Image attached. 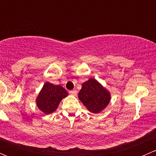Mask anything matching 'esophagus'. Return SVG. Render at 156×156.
Wrapping results in <instances>:
<instances>
[{
	"label": "esophagus",
	"instance_id": "obj_1",
	"mask_svg": "<svg viewBox=\"0 0 156 156\" xmlns=\"http://www.w3.org/2000/svg\"><path fill=\"white\" fill-rule=\"evenodd\" d=\"M69 94L72 96H76L77 95V91L75 90H73L69 91Z\"/></svg>",
	"mask_w": 156,
	"mask_h": 156
}]
</instances>
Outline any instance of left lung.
I'll use <instances>...</instances> for the list:
<instances>
[{"mask_svg": "<svg viewBox=\"0 0 156 156\" xmlns=\"http://www.w3.org/2000/svg\"><path fill=\"white\" fill-rule=\"evenodd\" d=\"M78 98L90 112L100 113L108 106L111 95L97 80L90 78L82 84Z\"/></svg>", "mask_w": 156, "mask_h": 156, "instance_id": "1", "label": "left lung"}]
</instances>
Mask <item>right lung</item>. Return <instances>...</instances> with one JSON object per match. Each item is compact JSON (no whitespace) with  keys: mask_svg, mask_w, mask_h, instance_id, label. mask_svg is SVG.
Instances as JSON below:
<instances>
[{"mask_svg":"<svg viewBox=\"0 0 156 156\" xmlns=\"http://www.w3.org/2000/svg\"><path fill=\"white\" fill-rule=\"evenodd\" d=\"M68 95L62 86L46 82L36 99V104L44 114H50L56 111L61 100Z\"/></svg>","mask_w":156,"mask_h":156,"instance_id":"obj_1","label":"right lung"}]
</instances>
